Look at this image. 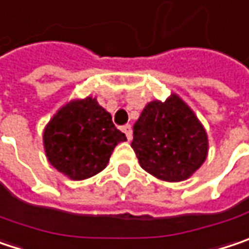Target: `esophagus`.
Listing matches in <instances>:
<instances>
[{
    "label": "esophagus",
    "instance_id": "34e87169",
    "mask_svg": "<svg viewBox=\"0 0 249 249\" xmlns=\"http://www.w3.org/2000/svg\"><path fill=\"white\" fill-rule=\"evenodd\" d=\"M122 130H123V133L126 134V137L130 140L132 139V126L130 124H124L123 127H122Z\"/></svg>",
    "mask_w": 249,
    "mask_h": 249
}]
</instances>
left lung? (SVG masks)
Masks as SVG:
<instances>
[{
    "label": "left lung",
    "mask_w": 249,
    "mask_h": 249,
    "mask_svg": "<svg viewBox=\"0 0 249 249\" xmlns=\"http://www.w3.org/2000/svg\"><path fill=\"white\" fill-rule=\"evenodd\" d=\"M132 147L142 169L164 181H183L204 163L207 133L176 95L150 102L133 126Z\"/></svg>",
    "instance_id": "1"
}]
</instances>
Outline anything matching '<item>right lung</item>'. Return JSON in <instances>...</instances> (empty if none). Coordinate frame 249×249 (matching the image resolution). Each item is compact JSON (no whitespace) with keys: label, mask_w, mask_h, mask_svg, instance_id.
<instances>
[{"label":"right lung","mask_w":249,"mask_h":249,"mask_svg":"<svg viewBox=\"0 0 249 249\" xmlns=\"http://www.w3.org/2000/svg\"><path fill=\"white\" fill-rule=\"evenodd\" d=\"M126 136L96 99L73 100L52 117L44 132L49 163L72 180L89 178L106 167Z\"/></svg>","instance_id":"add662e5"}]
</instances>
